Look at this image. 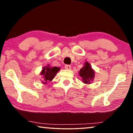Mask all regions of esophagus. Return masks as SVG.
I'll use <instances>...</instances> for the list:
<instances>
[{
    "label": "esophagus",
    "instance_id": "34e87169",
    "mask_svg": "<svg viewBox=\"0 0 133 133\" xmlns=\"http://www.w3.org/2000/svg\"><path fill=\"white\" fill-rule=\"evenodd\" d=\"M65 69H66V70H71V67L70 65H65Z\"/></svg>",
    "mask_w": 133,
    "mask_h": 133
}]
</instances>
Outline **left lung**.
<instances>
[{"label": "left lung", "instance_id": "left-lung-1", "mask_svg": "<svg viewBox=\"0 0 133 133\" xmlns=\"http://www.w3.org/2000/svg\"><path fill=\"white\" fill-rule=\"evenodd\" d=\"M79 74L82 78V81L85 84H90L91 82L94 79L95 77V71L92 68L91 66L88 63L86 62L84 63V65L80 70Z\"/></svg>", "mask_w": 133, "mask_h": 133}]
</instances>
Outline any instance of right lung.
<instances>
[{
    "mask_svg": "<svg viewBox=\"0 0 133 133\" xmlns=\"http://www.w3.org/2000/svg\"><path fill=\"white\" fill-rule=\"evenodd\" d=\"M60 70H61V68L59 67H51L50 66V65L43 66L41 72H40L42 77V82L43 84H46L48 81H51Z\"/></svg>",
    "mask_w": 133,
    "mask_h": 133,
    "instance_id": "right-lung-1",
    "label": "right lung"
}]
</instances>
